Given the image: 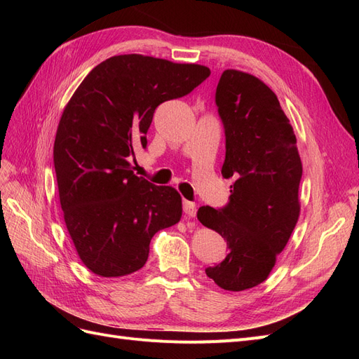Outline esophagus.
I'll use <instances>...</instances> for the list:
<instances>
[{"label":"esophagus","instance_id":"esophagus-1","mask_svg":"<svg viewBox=\"0 0 359 359\" xmlns=\"http://www.w3.org/2000/svg\"><path fill=\"white\" fill-rule=\"evenodd\" d=\"M182 210H184V214H186L187 217H190V219H193V217H196V203L193 202H189V201H184L182 202Z\"/></svg>","mask_w":359,"mask_h":359}]
</instances>
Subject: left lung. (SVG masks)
<instances>
[{"instance_id":"obj_1","label":"left lung","mask_w":359,"mask_h":359,"mask_svg":"<svg viewBox=\"0 0 359 359\" xmlns=\"http://www.w3.org/2000/svg\"><path fill=\"white\" fill-rule=\"evenodd\" d=\"M215 103L226 135L222 175L235 181L227 206L198 211L229 245L223 262L205 273L219 287L241 292L268 278L295 229L302 163L277 95L256 76L224 70Z\"/></svg>"}]
</instances>
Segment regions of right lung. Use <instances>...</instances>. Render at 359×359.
<instances>
[{
    "mask_svg": "<svg viewBox=\"0 0 359 359\" xmlns=\"http://www.w3.org/2000/svg\"><path fill=\"white\" fill-rule=\"evenodd\" d=\"M211 70L127 53L95 66L66 104L53 144L60 203L82 264L100 277L140 269L156 232L181 220L170 186L135 175L157 106L191 93Z\"/></svg>",
    "mask_w": 359,
    "mask_h": 359,
    "instance_id": "1",
    "label": "right lung"
}]
</instances>
